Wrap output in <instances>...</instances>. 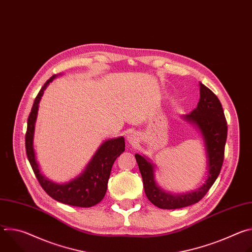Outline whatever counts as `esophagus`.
<instances>
[{"instance_id":"1","label":"esophagus","mask_w":252,"mask_h":252,"mask_svg":"<svg viewBox=\"0 0 252 252\" xmlns=\"http://www.w3.org/2000/svg\"><path fill=\"white\" fill-rule=\"evenodd\" d=\"M126 140L131 146L136 145L139 140V134L136 131H129L128 134L126 135Z\"/></svg>"}]
</instances>
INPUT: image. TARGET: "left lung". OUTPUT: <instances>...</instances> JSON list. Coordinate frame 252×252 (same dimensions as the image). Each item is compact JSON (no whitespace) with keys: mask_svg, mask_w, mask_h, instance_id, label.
I'll use <instances>...</instances> for the list:
<instances>
[{"mask_svg":"<svg viewBox=\"0 0 252 252\" xmlns=\"http://www.w3.org/2000/svg\"><path fill=\"white\" fill-rule=\"evenodd\" d=\"M200 98L197 106L183 119L199 130L205 147L207 177L205 183L189 192L171 193L162 189L156 182V165L146 156L135 154V159L142 177L143 189L149 200L162 209H176L198 202L209 190L220 175L227 137V124L222 105L207 87L199 83Z\"/></svg>","mask_w":252,"mask_h":252,"instance_id":"obj_1","label":"left lung"}]
</instances>
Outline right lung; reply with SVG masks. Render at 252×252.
I'll use <instances>...</instances> for the list:
<instances>
[{"instance_id":"right-lung-1","label":"right lung","mask_w":252,"mask_h":252,"mask_svg":"<svg viewBox=\"0 0 252 252\" xmlns=\"http://www.w3.org/2000/svg\"><path fill=\"white\" fill-rule=\"evenodd\" d=\"M57 77L58 75H54L46 82L33 101L28 119L26 133V152L28 159L41 187L51 197L68 205L91 207L100 202L106 192L107 182H109L113 164L118 157L125 152V138L124 136H120L103 141L83 172L65 184H57L46 177L41 172L40 165L35 158L33 149L34 125L44 91Z\"/></svg>"}]
</instances>
